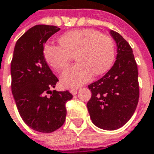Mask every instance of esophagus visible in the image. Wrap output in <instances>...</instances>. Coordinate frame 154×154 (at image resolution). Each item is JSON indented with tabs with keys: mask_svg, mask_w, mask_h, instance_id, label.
Here are the masks:
<instances>
[{
	"mask_svg": "<svg viewBox=\"0 0 154 154\" xmlns=\"http://www.w3.org/2000/svg\"><path fill=\"white\" fill-rule=\"evenodd\" d=\"M69 92H70V94H73V95H75V94H77V93H78V90H77V89H70Z\"/></svg>",
	"mask_w": 154,
	"mask_h": 154,
	"instance_id": "1",
	"label": "esophagus"
}]
</instances>
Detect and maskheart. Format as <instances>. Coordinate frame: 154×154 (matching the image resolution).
I'll return each instance as SVG.
<instances>
[{"label": "heart", "instance_id": "b5f03b06", "mask_svg": "<svg viewBox=\"0 0 154 154\" xmlns=\"http://www.w3.org/2000/svg\"><path fill=\"white\" fill-rule=\"evenodd\" d=\"M59 42L60 46L45 45L43 55L48 65L57 71L68 67L75 57L78 63L60 75V83L66 88H79L89 81L93 74H105L115 60L112 38L97 30H71L60 36Z\"/></svg>", "mask_w": 154, "mask_h": 154}]
</instances>
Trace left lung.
Masks as SVG:
<instances>
[{"label":"left lung","instance_id":"8db88e82","mask_svg":"<svg viewBox=\"0 0 154 154\" xmlns=\"http://www.w3.org/2000/svg\"><path fill=\"white\" fill-rule=\"evenodd\" d=\"M110 34L117 47L116 60L103 78L88 86L92 92L87 103L92 122L106 131H115L131 118L140 97L138 67L132 48L120 33Z\"/></svg>","mask_w":154,"mask_h":154}]
</instances>
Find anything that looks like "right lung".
I'll use <instances>...</instances> for the list:
<instances>
[{
    "label": "right lung",
    "instance_id": "right-lung-1",
    "mask_svg": "<svg viewBox=\"0 0 154 154\" xmlns=\"http://www.w3.org/2000/svg\"><path fill=\"white\" fill-rule=\"evenodd\" d=\"M60 30L38 24L20 37L11 60V91L21 118L31 129L42 133L57 131L66 121V103L73 97L69 91L58 92V79L43 55L48 38Z\"/></svg>",
    "mask_w": 154,
    "mask_h": 154
}]
</instances>
